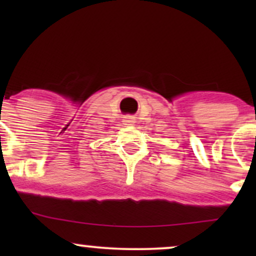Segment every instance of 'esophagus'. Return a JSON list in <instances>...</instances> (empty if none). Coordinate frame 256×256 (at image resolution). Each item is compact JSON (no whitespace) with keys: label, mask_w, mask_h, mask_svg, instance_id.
<instances>
[{"label":"esophagus","mask_w":256,"mask_h":256,"mask_svg":"<svg viewBox=\"0 0 256 256\" xmlns=\"http://www.w3.org/2000/svg\"><path fill=\"white\" fill-rule=\"evenodd\" d=\"M134 116H126L124 120L125 125H131V124H134Z\"/></svg>","instance_id":"34e87169"}]
</instances>
